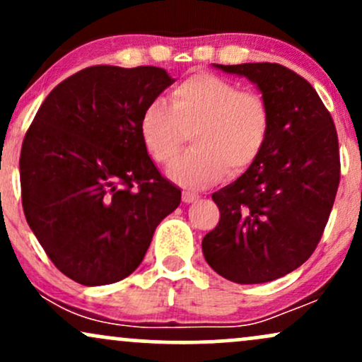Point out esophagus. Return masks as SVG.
Wrapping results in <instances>:
<instances>
[{
	"label": "esophagus",
	"mask_w": 362,
	"mask_h": 362,
	"mask_svg": "<svg viewBox=\"0 0 362 362\" xmlns=\"http://www.w3.org/2000/svg\"><path fill=\"white\" fill-rule=\"evenodd\" d=\"M197 199H199V195L195 192H189V190H184V192H182V201L187 202V204L197 201Z\"/></svg>",
	"instance_id": "esophagus-1"
}]
</instances>
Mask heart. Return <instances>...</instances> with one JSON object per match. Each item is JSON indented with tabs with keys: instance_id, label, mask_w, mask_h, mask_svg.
I'll use <instances>...</instances> for the list:
<instances>
[{
	"instance_id": "heart-1",
	"label": "heart",
	"mask_w": 362,
	"mask_h": 362,
	"mask_svg": "<svg viewBox=\"0 0 362 362\" xmlns=\"http://www.w3.org/2000/svg\"><path fill=\"white\" fill-rule=\"evenodd\" d=\"M271 107L264 95L240 90L213 73H195L170 93V107L151 102L143 110L139 134L148 155L167 165L185 144L194 148L173 161L170 178L182 185L207 187L228 172H247L271 134Z\"/></svg>"
}]
</instances>
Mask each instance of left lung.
I'll list each match as a JSON object with an SVG mask.
<instances>
[{
	"mask_svg": "<svg viewBox=\"0 0 362 362\" xmlns=\"http://www.w3.org/2000/svg\"><path fill=\"white\" fill-rule=\"evenodd\" d=\"M216 66L255 83L272 122L255 163L213 194L219 223L202 252L224 279L260 284L305 264L322 238L340 182L337 129L313 86L293 69L277 62Z\"/></svg>",
	"mask_w": 362,
	"mask_h": 362,
	"instance_id": "1",
	"label": "left lung"
}]
</instances>
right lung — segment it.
I'll use <instances>...</instances> for the list:
<instances>
[{"mask_svg": "<svg viewBox=\"0 0 362 362\" xmlns=\"http://www.w3.org/2000/svg\"><path fill=\"white\" fill-rule=\"evenodd\" d=\"M175 80L155 66H90L37 110L20 153L22 206L49 259L69 279L103 286L143 262L182 192L149 158L143 110Z\"/></svg>", "mask_w": 362, "mask_h": 362, "instance_id": "obj_1", "label": "right lung"}]
</instances>
